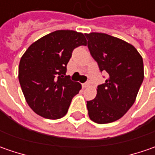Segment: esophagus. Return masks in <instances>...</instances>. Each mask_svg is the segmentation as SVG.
<instances>
[{"label":"esophagus","instance_id":"obj_1","mask_svg":"<svg viewBox=\"0 0 155 155\" xmlns=\"http://www.w3.org/2000/svg\"><path fill=\"white\" fill-rule=\"evenodd\" d=\"M89 84H89L88 82H86V83H84V84H82V87H83L84 89H85L86 87L89 86Z\"/></svg>","mask_w":155,"mask_h":155}]
</instances>
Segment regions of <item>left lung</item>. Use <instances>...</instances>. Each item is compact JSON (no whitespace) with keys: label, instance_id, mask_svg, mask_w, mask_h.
Masks as SVG:
<instances>
[{"label":"left lung","instance_id":"1","mask_svg":"<svg viewBox=\"0 0 155 155\" xmlns=\"http://www.w3.org/2000/svg\"><path fill=\"white\" fill-rule=\"evenodd\" d=\"M91 55L108 78L97 86V97L87 101L91 120L115 122L134 104L144 78L143 60L134 46L106 33L85 34Z\"/></svg>","mask_w":155,"mask_h":155}]
</instances>
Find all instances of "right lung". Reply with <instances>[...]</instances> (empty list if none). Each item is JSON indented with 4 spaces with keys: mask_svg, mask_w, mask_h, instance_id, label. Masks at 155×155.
<instances>
[{
    "mask_svg": "<svg viewBox=\"0 0 155 155\" xmlns=\"http://www.w3.org/2000/svg\"><path fill=\"white\" fill-rule=\"evenodd\" d=\"M86 45L83 33L58 30L38 39L21 57L19 81L30 108L44 118L56 120L66 115L81 84L66 76L75 48Z\"/></svg>",
    "mask_w": 155,
    "mask_h": 155,
    "instance_id": "obj_1",
    "label": "right lung"
}]
</instances>
